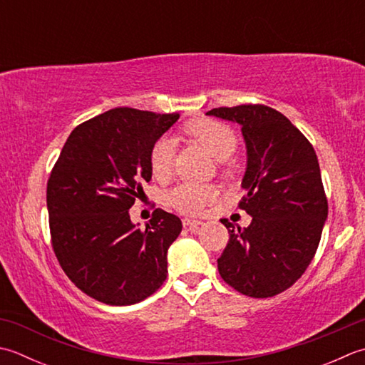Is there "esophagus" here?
<instances>
[{
  "instance_id": "1",
  "label": "esophagus",
  "mask_w": 365,
  "mask_h": 365,
  "mask_svg": "<svg viewBox=\"0 0 365 365\" xmlns=\"http://www.w3.org/2000/svg\"><path fill=\"white\" fill-rule=\"evenodd\" d=\"M199 225H202L201 221L191 220V218H183V226H185V227H190V230H196V227H197Z\"/></svg>"
}]
</instances>
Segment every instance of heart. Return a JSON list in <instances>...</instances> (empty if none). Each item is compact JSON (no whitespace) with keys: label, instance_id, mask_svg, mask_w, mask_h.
<instances>
[{"label":"heart","instance_id":"1","mask_svg":"<svg viewBox=\"0 0 365 365\" xmlns=\"http://www.w3.org/2000/svg\"><path fill=\"white\" fill-rule=\"evenodd\" d=\"M187 133L191 134L196 140L207 148L213 158H217L223 164L227 163V158L237 148L239 139L232 128L218 120L201 118L195 120L187 125ZM175 156V140L170 135H163L155 142L150 150V170L155 178H166L174 166ZM217 197V188L213 185L201 183H180L174 190L168 192L166 201L170 207L182 213H195L201 212L205 205H209Z\"/></svg>","mask_w":365,"mask_h":365}]
</instances>
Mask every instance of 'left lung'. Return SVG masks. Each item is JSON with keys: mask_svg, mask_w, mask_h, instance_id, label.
<instances>
[{"mask_svg": "<svg viewBox=\"0 0 365 365\" xmlns=\"http://www.w3.org/2000/svg\"><path fill=\"white\" fill-rule=\"evenodd\" d=\"M242 126L247 145L248 227L221 220L230 242L218 258L221 278L250 297H272L309 267L327 218L319 164L309 139L272 107L242 104L207 112Z\"/></svg>", "mask_w": 365, "mask_h": 365, "instance_id": "1", "label": "left lung"}]
</instances>
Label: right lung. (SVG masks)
<instances>
[{"label": "right lung", "instance_id": "1", "mask_svg": "<svg viewBox=\"0 0 365 365\" xmlns=\"http://www.w3.org/2000/svg\"><path fill=\"white\" fill-rule=\"evenodd\" d=\"M178 120L117 107L74 128L47 182L52 247L64 274L107 305H133L168 277V250L182 221L156 209L145 230L130 209L150 182V150Z\"/></svg>", "mask_w": 365, "mask_h": 365}]
</instances>
